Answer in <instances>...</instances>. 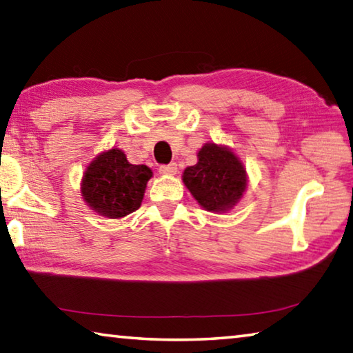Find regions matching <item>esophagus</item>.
<instances>
[{
	"label": "esophagus",
	"instance_id": "34e87169",
	"mask_svg": "<svg viewBox=\"0 0 353 353\" xmlns=\"http://www.w3.org/2000/svg\"><path fill=\"white\" fill-rule=\"evenodd\" d=\"M159 172L162 176H174L177 172V165L176 163H170V165H162L159 168Z\"/></svg>",
	"mask_w": 353,
	"mask_h": 353
}]
</instances>
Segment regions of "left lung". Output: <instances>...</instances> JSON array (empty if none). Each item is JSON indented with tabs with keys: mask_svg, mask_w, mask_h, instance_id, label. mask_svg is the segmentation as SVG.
<instances>
[{
	"mask_svg": "<svg viewBox=\"0 0 353 353\" xmlns=\"http://www.w3.org/2000/svg\"><path fill=\"white\" fill-rule=\"evenodd\" d=\"M185 187L210 213H227L245 194L248 177L245 166L232 148L214 142L197 152V163L185 168Z\"/></svg>",
	"mask_w": 353,
	"mask_h": 353,
	"instance_id": "8db88e82",
	"label": "left lung"
}]
</instances>
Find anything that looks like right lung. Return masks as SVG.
I'll use <instances>...</instances> for the list:
<instances>
[{
  "instance_id": "obj_1",
  "label": "right lung",
  "mask_w": 353,
  "mask_h": 353,
  "mask_svg": "<svg viewBox=\"0 0 353 353\" xmlns=\"http://www.w3.org/2000/svg\"><path fill=\"white\" fill-rule=\"evenodd\" d=\"M152 171L146 165H132L119 148L92 159L83 172L80 191L89 208L108 219H121L142 205Z\"/></svg>"
}]
</instances>
